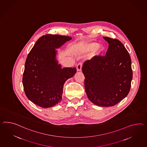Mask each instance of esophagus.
Here are the masks:
<instances>
[{
  "label": "esophagus",
  "mask_w": 147,
  "mask_h": 147,
  "mask_svg": "<svg viewBox=\"0 0 147 147\" xmlns=\"http://www.w3.org/2000/svg\"><path fill=\"white\" fill-rule=\"evenodd\" d=\"M82 63H79L77 65V71H80L82 70Z\"/></svg>",
  "instance_id": "1"
}]
</instances>
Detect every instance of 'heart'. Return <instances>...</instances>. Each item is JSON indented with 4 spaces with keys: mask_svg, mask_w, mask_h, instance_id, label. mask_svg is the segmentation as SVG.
Masks as SVG:
<instances>
[{
    "mask_svg": "<svg viewBox=\"0 0 147 147\" xmlns=\"http://www.w3.org/2000/svg\"><path fill=\"white\" fill-rule=\"evenodd\" d=\"M80 47L83 52L90 53L92 52L90 58L93 60L101 57L105 51V46L104 44H98V42H84L82 44Z\"/></svg>",
    "mask_w": 147,
    "mask_h": 147,
    "instance_id": "1",
    "label": "heart"
}]
</instances>
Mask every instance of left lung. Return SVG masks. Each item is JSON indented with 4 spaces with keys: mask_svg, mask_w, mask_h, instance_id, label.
Wrapping results in <instances>:
<instances>
[{
    "mask_svg": "<svg viewBox=\"0 0 147 147\" xmlns=\"http://www.w3.org/2000/svg\"><path fill=\"white\" fill-rule=\"evenodd\" d=\"M103 38L109 44L106 55L86 61L82 71L88 99L95 105L109 107L128 95L133 72L131 57L124 45L116 39Z\"/></svg>",
    "mask_w": 147,
    "mask_h": 147,
    "instance_id": "obj_1",
    "label": "left lung"
}]
</instances>
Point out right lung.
<instances>
[{
	"instance_id": "add662e5",
	"label": "right lung",
	"mask_w": 147,
	"mask_h": 147,
	"mask_svg": "<svg viewBox=\"0 0 147 147\" xmlns=\"http://www.w3.org/2000/svg\"><path fill=\"white\" fill-rule=\"evenodd\" d=\"M71 39L57 34L44 35L28 54L23 85L26 97L36 105L47 108L60 102L64 83L76 73V68H62L56 59V49Z\"/></svg>"
}]
</instances>
